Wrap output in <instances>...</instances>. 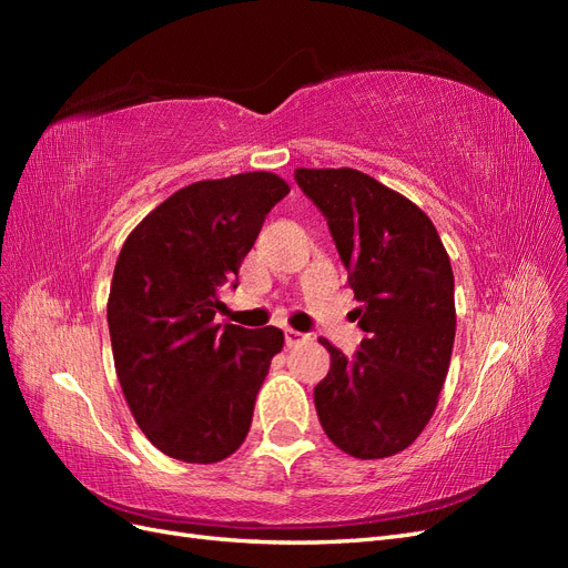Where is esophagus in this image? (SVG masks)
I'll list each match as a JSON object with an SVG mask.
<instances>
[{"mask_svg":"<svg viewBox=\"0 0 568 568\" xmlns=\"http://www.w3.org/2000/svg\"><path fill=\"white\" fill-rule=\"evenodd\" d=\"M284 341H286V346L291 348V346H301V343H305V341H311V336L307 334H303V332H296V329H284Z\"/></svg>","mask_w":568,"mask_h":568,"instance_id":"34e87169","label":"esophagus"}]
</instances>
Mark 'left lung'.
Returning a JSON list of instances; mask_svg holds the SVG:
<instances>
[{"mask_svg": "<svg viewBox=\"0 0 568 568\" xmlns=\"http://www.w3.org/2000/svg\"><path fill=\"white\" fill-rule=\"evenodd\" d=\"M329 222L367 338L348 359L329 341L315 386L324 434L357 459L398 455L434 417L455 343V274L419 205L353 168H296Z\"/></svg>", "mask_w": 568, "mask_h": 568, "instance_id": "left-lung-1", "label": "left lung"}]
</instances>
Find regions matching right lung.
<instances>
[{
    "instance_id": "1",
    "label": "right lung",
    "mask_w": 568,
    "mask_h": 568,
    "mask_svg": "<svg viewBox=\"0 0 568 568\" xmlns=\"http://www.w3.org/2000/svg\"><path fill=\"white\" fill-rule=\"evenodd\" d=\"M274 173L189 184L125 239L106 305L113 363L136 426L161 453L213 464L244 443L255 395L284 348L277 326L215 322L272 205Z\"/></svg>"
}]
</instances>
